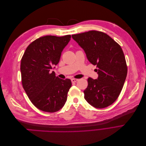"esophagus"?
Listing matches in <instances>:
<instances>
[{
    "instance_id": "obj_1",
    "label": "esophagus",
    "mask_w": 146,
    "mask_h": 146,
    "mask_svg": "<svg viewBox=\"0 0 146 146\" xmlns=\"http://www.w3.org/2000/svg\"><path fill=\"white\" fill-rule=\"evenodd\" d=\"M78 80V79H77V78H72V79H71V81H72V83L76 82H77Z\"/></svg>"
}]
</instances>
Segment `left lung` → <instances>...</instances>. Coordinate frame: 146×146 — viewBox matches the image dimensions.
<instances>
[{
    "mask_svg": "<svg viewBox=\"0 0 146 146\" xmlns=\"http://www.w3.org/2000/svg\"><path fill=\"white\" fill-rule=\"evenodd\" d=\"M85 51L90 62L96 65L98 79H88L84 98L92 107L104 108L111 105L120 94L127 74L122 48L107 34L91 30L72 35Z\"/></svg>",
    "mask_w": 146,
    "mask_h": 146,
    "instance_id": "1",
    "label": "left lung"
}]
</instances>
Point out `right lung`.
<instances>
[{
	"label": "right lung",
	"mask_w": 146,
	"mask_h": 146,
	"mask_svg": "<svg viewBox=\"0 0 146 146\" xmlns=\"http://www.w3.org/2000/svg\"><path fill=\"white\" fill-rule=\"evenodd\" d=\"M70 38V35L39 38L30 44L21 59L23 86L32 103L43 111H58L67 100L71 81L56 77L50 70L59 63Z\"/></svg>",
	"instance_id": "right-lung-1"
}]
</instances>
